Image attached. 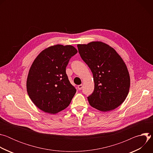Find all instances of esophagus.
<instances>
[{
    "instance_id": "esophagus-1",
    "label": "esophagus",
    "mask_w": 153,
    "mask_h": 153,
    "mask_svg": "<svg viewBox=\"0 0 153 153\" xmlns=\"http://www.w3.org/2000/svg\"><path fill=\"white\" fill-rule=\"evenodd\" d=\"M82 88H83V85H79L77 86V88H78L79 90H81L82 89Z\"/></svg>"
}]
</instances>
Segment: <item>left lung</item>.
<instances>
[{"label":"left lung","mask_w":153,"mask_h":153,"mask_svg":"<svg viewBox=\"0 0 153 153\" xmlns=\"http://www.w3.org/2000/svg\"><path fill=\"white\" fill-rule=\"evenodd\" d=\"M77 48L93 75L94 90L88 97L90 105L100 111L114 110L125 101L129 90L126 64L113 48L103 42L78 44Z\"/></svg>","instance_id":"obj_1"}]
</instances>
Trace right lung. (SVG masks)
<instances>
[{
	"label": "right lung",
	"instance_id": "1",
	"mask_svg": "<svg viewBox=\"0 0 153 153\" xmlns=\"http://www.w3.org/2000/svg\"><path fill=\"white\" fill-rule=\"evenodd\" d=\"M77 53L72 45H56L43 50L32 63L27 80V93L43 112L56 114L70 104L76 90L68 80L66 67Z\"/></svg>",
	"mask_w": 153,
	"mask_h": 153
}]
</instances>
